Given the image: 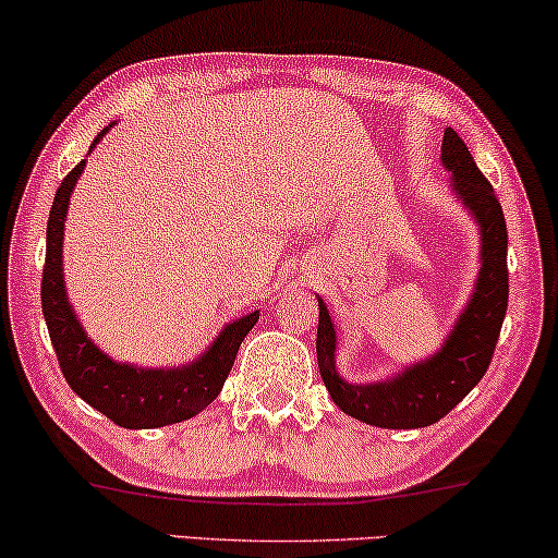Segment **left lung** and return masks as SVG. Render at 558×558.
<instances>
[{"mask_svg": "<svg viewBox=\"0 0 558 558\" xmlns=\"http://www.w3.org/2000/svg\"><path fill=\"white\" fill-rule=\"evenodd\" d=\"M441 165L452 195L477 223L480 269L468 304L437 353L373 384L345 380L335 365L338 330L325 300L317 296V365L327 393L342 414L380 429H422L447 416L483 380L508 310L506 216L454 129H447L441 140Z\"/></svg>", "mask_w": 558, "mask_h": 558, "instance_id": "left-lung-1", "label": "left lung"}]
</instances>
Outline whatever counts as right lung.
Returning <instances> with one entry per match:
<instances>
[{"instance_id": "right-lung-1", "label": "right lung", "mask_w": 558, "mask_h": 558, "mask_svg": "<svg viewBox=\"0 0 558 558\" xmlns=\"http://www.w3.org/2000/svg\"><path fill=\"white\" fill-rule=\"evenodd\" d=\"M117 124L111 121L96 134L88 155L98 142ZM86 159L73 167L60 182L56 201L48 218V248H45L43 269V315L56 348L60 371L68 386L81 396L88 407L101 411L113 424L124 429H157V426L178 424L208 407L223 388L228 373L233 368L241 342L256 325L258 310L248 312L220 330L208 350L195 361L174 365V368H147V365L119 363L106 355L75 315L68 300L63 274V235L68 205L75 185H78Z\"/></svg>"}]
</instances>
